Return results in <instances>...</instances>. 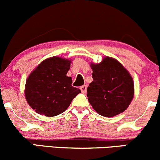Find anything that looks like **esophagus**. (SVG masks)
Instances as JSON below:
<instances>
[{
    "mask_svg": "<svg viewBox=\"0 0 160 160\" xmlns=\"http://www.w3.org/2000/svg\"><path fill=\"white\" fill-rule=\"evenodd\" d=\"M86 88H87V86H86V85H83V86H82L81 87H80V90H81L82 93H86Z\"/></svg>",
    "mask_w": 160,
    "mask_h": 160,
    "instance_id": "34e87169",
    "label": "esophagus"
}]
</instances>
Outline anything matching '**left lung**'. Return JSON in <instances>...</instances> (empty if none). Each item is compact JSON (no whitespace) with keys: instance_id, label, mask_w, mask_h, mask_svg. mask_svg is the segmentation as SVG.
<instances>
[{"instance_id":"8db88e82","label":"left lung","mask_w":160,"mask_h":160,"mask_svg":"<svg viewBox=\"0 0 160 160\" xmlns=\"http://www.w3.org/2000/svg\"><path fill=\"white\" fill-rule=\"evenodd\" d=\"M90 66L93 81L87 88V97L93 109L106 117L126 111L134 96V82L128 71L108 56Z\"/></svg>"}]
</instances>
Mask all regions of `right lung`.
Masks as SVG:
<instances>
[{
    "label": "right lung",
    "mask_w": 160,
    "mask_h": 160,
    "mask_svg": "<svg viewBox=\"0 0 160 160\" xmlns=\"http://www.w3.org/2000/svg\"><path fill=\"white\" fill-rule=\"evenodd\" d=\"M71 60L53 56L43 61L31 73L25 83L28 103L37 113L55 117L69 107L80 89L73 87L67 73Z\"/></svg>",
    "instance_id": "add662e5"
}]
</instances>
